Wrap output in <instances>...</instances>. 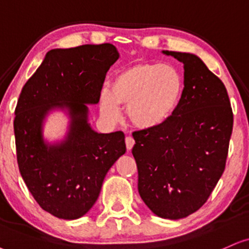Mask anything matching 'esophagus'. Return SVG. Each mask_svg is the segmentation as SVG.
<instances>
[{
	"label": "esophagus",
	"instance_id": "obj_1",
	"mask_svg": "<svg viewBox=\"0 0 249 249\" xmlns=\"http://www.w3.org/2000/svg\"><path fill=\"white\" fill-rule=\"evenodd\" d=\"M134 144H135V140L133 139V137H131V136L125 137V146H127L128 151H130V150L133 149Z\"/></svg>",
	"mask_w": 249,
	"mask_h": 249
}]
</instances>
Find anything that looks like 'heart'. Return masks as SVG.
<instances>
[{"label": "heart", "instance_id": "1", "mask_svg": "<svg viewBox=\"0 0 249 249\" xmlns=\"http://www.w3.org/2000/svg\"><path fill=\"white\" fill-rule=\"evenodd\" d=\"M183 78L172 66L135 62L116 72L110 92L100 94L101 114L110 121L120 118L119 106H127L135 127L149 129L166 122L179 106Z\"/></svg>", "mask_w": 249, "mask_h": 249}]
</instances>
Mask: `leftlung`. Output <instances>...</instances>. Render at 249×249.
I'll list each match as a JSON object with an SVG mask.
<instances>
[{
    "mask_svg": "<svg viewBox=\"0 0 249 249\" xmlns=\"http://www.w3.org/2000/svg\"><path fill=\"white\" fill-rule=\"evenodd\" d=\"M183 63V93L166 122L134 131L139 193L161 218L203 205L225 170L233 113L223 82L190 53L164 51Z\"/></svg>",
    "mask_w": 249,
    "mask_h": 249,
    "instance_id": "8db88e82",
    "label": "left lung"
}]
</instances>
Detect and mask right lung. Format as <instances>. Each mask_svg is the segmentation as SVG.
<instances>
[{
    "label": "right lung",
    "mask_w": 249,
    "mask_h": 249,
    "mask_svg": "<svg viewBox=\"0 0 249 249\" xmlns=\"http://www.w3.org/2000/svg\"><path fill=\"white\" fill-rule=\"evenodd\" d=\"M119 59L112 44L52 50L25 83L15 109L14 131L20 176L41 209L62 219L84 216L99 196L107 172L125 152L124 134H99L88 122L109 67ZM67 108L66 140L47 144L42 122Z\"/></svg>",
    "instance_id": "add662e5"
}]
</instances>
